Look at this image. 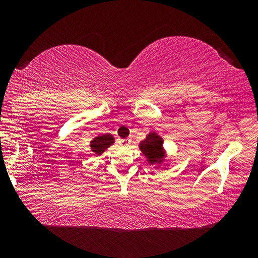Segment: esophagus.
I'll list each match as a JSON object with an SVG mask.
<instances>
[{
	"label": "esophagus",
	"instance_id": "obj_1",
	"mask_svg": "<svg viewBox=\"0 0 258 258\" xmlns=\"http://www.w3.org/2000/svg\"><path fill=\"white\" fill-rule=\"evenodd\" d=\"M131 143V139H121L120 140V146L121 147H128Z\"/></svg>",
	"mask_w": 258,
	"mask_h": 258
}]
</instances>
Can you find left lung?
Masks as SVG:
<instances>
[{
    "label": "left lung",
    "instance_id": "left-lung-1",
    "mask_svg": "<svg viewBox=\"0 0 258 258\" xmlns=\"http://www.w3.org/2000/svg\"><path fill=\"white\" fill-rule=\"evenodd\" d=\"M139 148L146 157L148 164L156 165V168H160L161 165H168L165 159L166 151L164 149V140L156 132L148 134L146 139L139 143Z\"/></svg>",
    "mask_w": 258,
    "mask_h": 258
}]
</instances>
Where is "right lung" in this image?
I'll return each instance as SVG.
<instances>
[{
    "instance_id": "obj_1",
    "label": "right lung",
    "mask_w": 258,
    "mask_h": 258,
    "mask_svg": "<svg viewBox=\"0 0 258 258\" xmlns=\"http://www.w3.org/2000/svg\"><path fill=\"white\" fill-rule=\"evenodd\" d=\"M115 143V138L112 137L111 134H103V135H97L92 141L90 142L91 150H92L94 154L101 155L102 152L108 149L109 147Z\"/></svg>"
}]
</instances>
